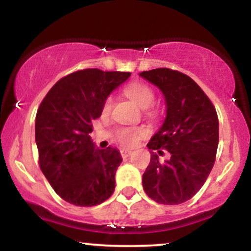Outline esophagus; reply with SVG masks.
Here are the masks:
<instances>
[{"instance_id": "obj_1", "label": "esophagus", "mask_w": 251, "mask_h": 251, "mask_svg": "<svg viewBox=\"0 0 251 251\" xmlns=\"http://www.w3.org/2000/svg\"><path fill=\"white\" fill-rule=\"evenodd\" d=\"M131 153H132L131 150H127V149L120 150V154H122L123 158H127V157H129V154H131Z\"/></svg>"}]
</instances>
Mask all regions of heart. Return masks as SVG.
<instances>
[{
    "instance_id": "1",
    "label": "heart",
    "mask_w": 251,
    "mask_h": 251,
    "mask_svg": "<svg viewBox=\"0 0 251 251\" xmlns=\"http://www.w3.org/2000/svg\"><path fill=\"white\" fill-rule=\"evenodd\" d=\"M124 93L142 108L150 107L154 101L153 89L140 81L129 82L124 88ZM112 105H113V99L112 97H107L102 103L101 112L103 116L109 114ZM145 134L146 131L143 127H122L117 132V140L124 146H134Z\"/></svg>"
}]
</instances>
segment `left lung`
<instances>
[{"mask_svg": "<svg viewBox=\"0 0 251 251\" xmlns=\"http://www.w3.org/2000/svg\"><path fill=\"white\" fill-rule=\"evenodd\" d=\"M140 76L163 92L166 118L148 148L151 160L143 175L144 191L157 203L177 205L191 200L211 172L218 148L215 106L191 77L170 68H155ZM170 153L165 162L158 155Z\"/></svg>", "mask_w": 251, "mask_h": 251, "instance_id": "8db88e82", "label": "left lung"}]
</instances>
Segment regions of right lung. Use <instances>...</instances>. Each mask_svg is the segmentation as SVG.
<instances>
[{"instance_id": "1", "label": "right lung", "mask_w": 251, "mask_h": 251, "mask_svg": "<svg viewBox=\"0 0 251 251\" xmlns=\"http://www.w3.org/2000/svg\"><path fill=\"white\" fill-rule=\"evenodd\" d=\"M129 72L76 71L60 79L40 103L35 119L39 164L51 188L76 206L108 200L123 162L117 149H96L89 133L101 116L102 103Z\"/></svg>"}]
</instances>
